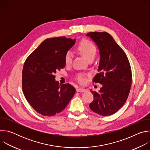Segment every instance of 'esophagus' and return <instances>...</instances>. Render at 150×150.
I'll return each mask as SVG.
<instances>
[{
  "label": "esophagus",
  "mask_w": 150,
  "mask_h": 150,
  "mask_svg": "<svg viewBox=\"0 0 150 150\" xmlns=\"http://www.w3.org/2000/svg\"><path fill=\"white\" fill-rule=\"evenodd\" d=\"M86 91H87L86 89L83 88H76V91L77 92H85Z\"/></svg>",
  "instance_id": "esophagus-1"
}]
</instances>
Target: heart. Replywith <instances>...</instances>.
Returning a JSON list of instances; mask_svg holds the SVG:
<instances>
[{
	"label": "heart",
	"mask_w": 150,
	"mask_h": 150,
	"mask_svg": "<svg viewBox=\"0 0 150 150\" xmlns=\"http://www.w3.org/2000/svg\"><path fill=\"white\" fill-rule=\"evenodd\" d=\"M78 50L88 60L90 59H94L97 54V47L94 42L91 41L87 39L81 40L77 46ZM73 55L71 52L68 51L65 55V64L66 66H69L72 63ZM77 81L83 84L87 81L86 77L84 75L79 74L76 76V78Z\"/></svg>",
	"instance_id": "heart-1"
}]
</instances>
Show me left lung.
<instances>
[{
	"mask_svg": "<svg viewBox=\"0 0 150 150\" xmlns=\"http://www.w3.org/2000/svg\"><path fill=\"white\" fill-rule=\"evenodd\" d=\"M100 50L98 73L93 82L103 85L99 93L92 91L94 96L90 108L101 116L116 113L126 103L132 83V71L126 54L113 37L106 32H90L87 34Z\"/></svg>",
	"mask_w": 150,
	"mask_h": 150,
	"instance_id": "obj_1",
	"label": "left lung"
}]
</instances>
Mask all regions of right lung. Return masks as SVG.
I'll use <instances>...</instances> for the list:
<instances>
[{
	"label": "right lung",
	"mask_w": 150,
	"mask_h": 150,
	"mask_svg": "<svg viewBox=\"0 0 150 150\" xmlns=\"http://www.w3.org/2000/svg\"><path fill=\"white\" fill-rule=\"evenodd\" d=\"M75 39L65 37L45 40L25 61L22 88L32 108L45 116H54L64 110L75 93L70 83L59 85L55 74L65 68V55Z\"/></svg>",
	"instance_id": "obj_1"
}]
</instances>
